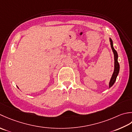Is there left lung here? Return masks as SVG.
I'll use <instances>...</instances> for the list:
<instances>
[{
  "label": "left lung",
  "instance_id": "obj_1",
  "mask_svg": "<svg viewBox=\"0 0 132 132\" xmlns=\"http://www.w3.org/2000/svg\"><path fill=\"white\" fill-rule=\"evenodd\" d=\"M109 41L111 42V45L113 52L114 54V72L113 73V75L112 76V77L110 80L109 84V87L111 88L112 87V85L114 84V82L116 80V78L119 75V71H120V65L119 63L118 62V54L117 51L114 50L113 47V44L112 40L109 38Z\"/></svg>",
  "mask_w": 132,
  "mask_h": 132
}]
</instances>
